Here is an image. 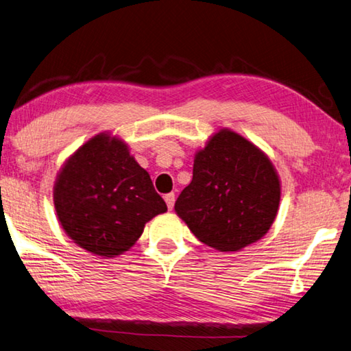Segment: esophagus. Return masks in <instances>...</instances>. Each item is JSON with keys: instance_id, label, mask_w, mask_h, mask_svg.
I'll use <instances>...</instances> for the list:
<instances>
[{"instance_id": "1", "label": "esophagus", "mask_w": 351, "mask_h": 351, "mask_svg": "<svg viewBox=\"0 0 351 351\" xmlns=\"http://www.w3.org/2000/svg\"><path fill=\"white\" fill-rule=\"evenodd\" d=\"M164 199H165V204H167L169 210L173 208V206H175V193H167L164 196Z\"/></svg>"}]
</instances>
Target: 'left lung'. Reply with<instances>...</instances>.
Masks as SVG:
<instances>
[{
	"label": "left lung",
	"mask_w": 351,
	"mask_h": 351,
	"mask_svg": "<svg viewBox=\"0 0 351 351\" xmlns=\"http://www.w3.org/2000/svg\"><path fill=\"white\" fill-rule=\"evenodd\" d=\"M281 182L271 161L244 136L221 129L196 152L192 182L175 212L195 237L221 252H237L269 232Z\"/></svg>",
	"instance_id": "1"
}]
</instances>
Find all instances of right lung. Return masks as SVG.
<instances>
[{
	"instance_id": "right-lung-1",
	"label": "right lung",
	"mask_w": 351,
	"mask_h": 351,
	"mask_svg": "<svg viewBox=\"0 0 351 351\" xmlns=\"http://www.w3.org/2000/svg\"><path fill=\"white\" fill-rule=\"evenodd\" d=\"M53 204L67 237L107 258L129 250L145 222L167 212L150 175L110 133L90 138L67 159L56 176Z\"/></svg>"
}]
</instances>
